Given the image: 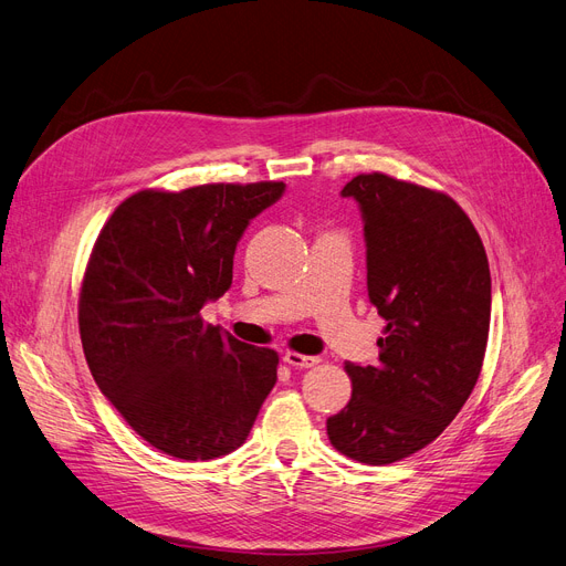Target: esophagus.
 Masks as SVG:
<instances>
[{"mask_svg":"<svg viewBox=\"0 0 566 566\" xmlns=\"http://www.w3.org/2000/svg\"><path fill=\"white\" fill-rule=\"evenodd\" d=\"M284 363H289L291 367H312V365L318 363V358L316 356H305V354H298V352H286Z\"/></svg>","mask_w":566,"mask_h":566,"instance_id":"1","label":"esophagus"}]
</instances>
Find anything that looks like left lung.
Segmentation results:
<instances>
[{"label":"left lung","instance_id":"left-lung-1","mask_svg":"<svg viewBox=\"0 0 566 566\" xmlns=\"http://www.w3.org/2000/svg\"><path fill=\"white\" fill-rule=\"evenodd\" d=\"M365 219L367 293L386 318L377 365L347 363L352 400L326 421L331 444L365 464L428 447L470 398L490 331V268L449 193L360 174L344 185Z\"/></svg>","mask_w":566,"mask_h":566}]
</instances>
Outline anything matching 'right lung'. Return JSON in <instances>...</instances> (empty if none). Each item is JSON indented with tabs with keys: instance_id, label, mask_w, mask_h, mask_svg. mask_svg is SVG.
<instances>
[{
	"instance_id": "obj_1",
	"label": "right lung",
	"mask_w": 566,
	"mask_h": 566,
	"mask_svg": "<svg viewBox=\"0 0 566 566\" xmlns=\"http://www.w3.org/2000/svg\"><path fill=\"white\" fill-rule=\"evenodd\" d=\"M284 182L140 189L108 217L85 265L78 328L90 373L150 447L180 460L248 439L277 381V352L203 322L224 296L235 244Z\"/></svg>"
}]
</instances>
